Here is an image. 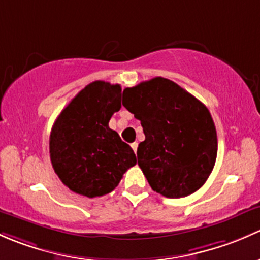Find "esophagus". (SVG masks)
Masks as SVG:
<instances>
[{"instance_id": "esophagus-1", "label": "esophagus", "mask_w": 260, "mask_h": 260, "mask_svg": "<svg viewBox=\"0 0 260 260\" xmlns=\"http://www.w3.org/2000/svg\"><path fill=\"white\" fill-rule=\"evenodd\" d=\"M131 148H133L134 152H135V154H136V151H138V143H133V144H131Z\"/></svg>"}]
</instances>
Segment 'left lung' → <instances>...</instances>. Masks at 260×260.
<instances>
[{
    "instance_id": "1",
    "label": "left lung",
    "mask_w": 260,
    "mask_h": 260,
    "mask_svg": "<svg viewBox=\"0 0 260 260\" xmlns=\"http://www.w3.org/2000/svg\"><path fill=\"white\" fill-rule=\"evenodd\" d=\"M122 105L140 120L145 134L136 154L151 189L176 199L202 188L218 152L207 106L164 77L126 87Z\"/></svg>"
}]
</instances>
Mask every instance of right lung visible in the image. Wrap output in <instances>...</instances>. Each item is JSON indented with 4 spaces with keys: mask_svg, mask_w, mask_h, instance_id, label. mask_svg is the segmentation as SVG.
<instances>
[{
    "mask_svg": "<svg viewBox=\"0 0 260 260\" xmlns=\"http://www.w3.org/2000/svg\"><path fill=\"white\" fill-rule=\"evenodd\" d=\"M120 108L121 86L93 81L56 119L50 135L51 162L60 180L76 194L103 197L136 164L130 145L109 127Z\"/></svg>",
    "mask_w": 260,
    "mask_h": 260,
    "instance_id": "right-lung-1",
    "label": "right lung"
}]
</instances>
